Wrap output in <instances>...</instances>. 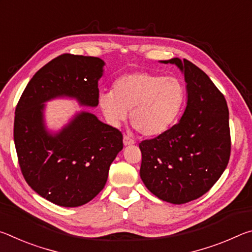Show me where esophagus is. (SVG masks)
<instances>
[{
    "label": "esophagus",
    "mask_w": 252,
    "mask_h": 252,
    "mask_svg": "<svg viewBox=\"0 0 252 252\" xmlns=\"http://www.w3.org/2000/svg\"><path fill=\"white\" fill-rule=\"evenodd\" d=\"M123 143H125V146H130V144H134V140L131 139L130 136L125 135L123 136Z\"/></svg>",
    "instance_id": "obj_1"
}]
</instances>
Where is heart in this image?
I'll use <instances>...</instances> for the list:
<instances>
[{"instance_id": "b5f03b06", "label": "heart", "mask_w": 252, "mask_h": 252, "mask_svg": "<svg viewBox=\"0 0 252 252\" xmlns=\"http://www.w3.org/2000/svg\"><path fill=\"white\" fill-rule=\"evenodd\" d=\"M186 102V87L176 76L132 72L119 78L112 91L99 94V105L110 125L120 126L130 112L131 125L143 135L163 133L177 120Z\"/></svg>"}]
</instances>
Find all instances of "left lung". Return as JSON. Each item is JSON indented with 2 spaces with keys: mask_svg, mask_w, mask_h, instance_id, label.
<instances>
[{
  "mask_svg": "<svg viewBox=\"0 0 252 252\" xmlns=\"http://www.w3.org/2000/svg\"><path fill=\"white\" fill-rule=\"evenodd\" d=\"M185 74L188 101L180 121L139 143L140 177L163 201L182 204L201 197L227 168L231 138L229 110L222 93L192 62L174 58Z\"/></svg>",
  "mask_w": 252,
  "mask_h": 252,
  "instance_id": "left-lung-1",
  "label": "left lung"
}]
</instances>
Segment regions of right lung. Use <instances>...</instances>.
Here are the masks:
<instances>
[{
  "instance_id": "obj_1",
  "label": "right lung",
  "mask_w": 252,
  "mask_h": 252,
  "mask_svg": "<svg viewBox=\"0 0 252 252\" xmlns=\"http://www.w3.org/2000/svg\"><path fill=\"white\" fill-rule=\"evenodd\" d=\"M99 58L62 54L30 80L15 109L14 143L25 181L41 197L61 207H79L99 194L110 165L123 148L122 133L94 114L78 113L57 134L46 131L44 102L75 97L99 104Z\"/></svg>"
}]
</instances>
